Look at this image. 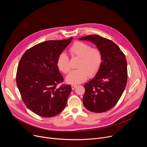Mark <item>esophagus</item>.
Listing matches in <instances>:
<instances>
[{
	"mask_svg": "<svg viewBox=\"0 0 147 147\" xmlns=\"http://www.w3.org/2000/svg\"><path fill=\"white\" fill-rule=\"evenodd\" d=\"M76 87H77V85H72V86H71V88H72V90H74Z\"/></svg>",
	"mask_w": 147,
	"mask_h": 147,
	"instance_id": "esophagus-1",
	"label": "esophagus"
}]
</instances>
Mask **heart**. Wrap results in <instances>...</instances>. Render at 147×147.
<instances>
[{
    "label": "heart",
    "instance_id": "1",
    "mask_svg": "<svg viewBox=\"0 0 147 147\" xmlns=\"http://www.w3.org/2000/svg\"><path fill=\"white\" fill-rule=\"evenodd\" d=\"M72 57L80 58L77 70L71 71L66 77L70 84H78L87 79L89 75L93 76L99 69L102 62L100 50L85 42L76 41L69 49ZM58 69L65 74L70 71L69 57L65 53L59 54L57 59Z\"/></svg>",
    "mask_w": 147,
    "mask_h": 147
}]
</instances>
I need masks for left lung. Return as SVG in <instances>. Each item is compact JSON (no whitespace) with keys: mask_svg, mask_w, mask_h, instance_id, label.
<instances>
[{"mask_svg":"<svg viewBox=\"0 0 147 147\" xmlns=\"http://www.w3.org/2000/svg\"><path fill=\"white\" fill-rule=\"evenodd\" d=\"M79 39L92 42L102 54V62L97 74L84 86L86 91L83 105L93 112H107L117 103L126 86V59L120 48L110 39L98 35Z\"/></svg>","mask_w":147,"mask_h":147,"instance_id":"obj_1","label":"left lung"}]
</instances>
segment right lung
<instances>
[{"instance_id":"1","label":"right lung","mask_w":147,"mask_h":147,"mask_svg":"<svg viewBox=\"0 0 147 147\" xmlns=\"http://www.w3.org/2000/svg\"><path fill=\"white\" fill-rule=\"evenodd\" d=\"M73 38L51 40L34 45L21 58L16 73L17 86L27 108L38 116L51 117L65 108L70 85H57L64 79L57 59Z\"/></svg>"}]
</instances>
